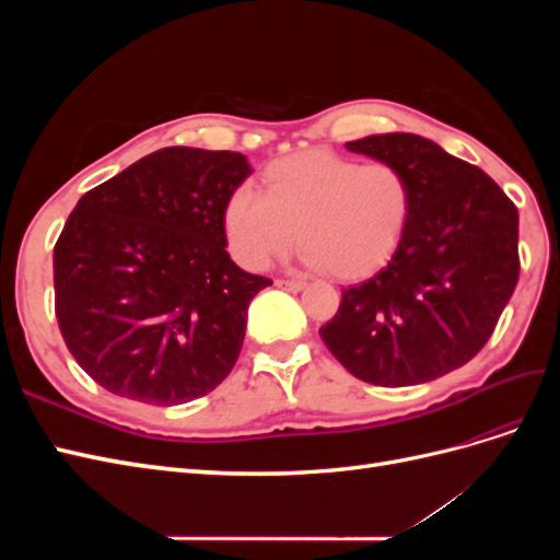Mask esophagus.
Listing matches in <instances>:
<instances>
[{
	"instance_id": "1",
	"label": "esophagus",
	"mask_w": 560,
	"mask_h": 560,
	"mask_svg": "<svg viewBox=\"0 0 560 560\" xmlns=\"http://www.w3.org/2000/svg\"><path fill=\"white\" fill-rule=\"evenodd\" d=\"M276 284L282 287V290H290V292H301L303 287H306V282L303 280H278Z\"/></svg>"
}]
</instances>
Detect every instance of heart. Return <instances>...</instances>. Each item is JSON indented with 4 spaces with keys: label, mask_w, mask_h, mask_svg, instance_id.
<instances>
[{
    "label": "heart",
    "mask_w": 560,
    "mask_h": 560,
    "mask_svg": "<svg viewBox=\"0 0 560 560\" xmlns=\"http://www.w3.org/2000/svg\"><path fill=\"white\" fill-rule=\"evenodd\" d=\"M266 191L235 186L224 206L233 259L261 270L296 241L303 261L341 280L374 273L401 241L411 184L387 161L358 163L334 151H299L270 163Z\"/></svg>",
    "instance_id": "1"
}]
</instances>
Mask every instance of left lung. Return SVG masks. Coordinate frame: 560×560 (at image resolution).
I'll list each match as a JSON object with an SVG mask.
<instances>
[{
    "label": "left lung",
    "instance_id": "1",
    "mask_svg": "<svg viewBox=\"0 0 560 560\" xmlns=\"http://www.w3.org/2000/svg\"><path fill=\"white\" fill-rule=\"evenodd\" d=\"M346 149L401 167L411 214L393 257L346 287L319 336L364 383L434 381L486 346L514 294L518 210L477 165L420 135H369Z\"/></svg>",
    "mask_w": 560,
    "mask_h": 560
}]
</instances>
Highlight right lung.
Segmentation results:
<instances>
[{
    "instance_id": "right-lung-1",
    "label": "right lung",
    "mask_w": 560,
    "mask_h": 560,
    "mask_svg": "<svg viewBox=\"0 0 560 560\" xmlns=\"http://www.w3.org/2000/svg\"><path fill=\"white\" fill-rule=\"evenodd\" d=\"M249 175L238 151L165 147L79 198L54 249L56 317L97 385L177 406L231 374L273 284L226 252V198Z\"/></svg>"
}]
</instances>
